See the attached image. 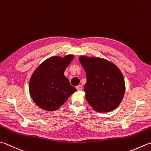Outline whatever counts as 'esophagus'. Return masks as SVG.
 Masks as SVG:
<instances>
[{"label":"esophagus","instance_id":"obj_1","mask_svg":"<svg viewBox=\"0 0 151 151\" xmlns=\"http://www.w3.org/2000/svg\"><path fill=\"white\" fill-rule=\"evenodd\" d=\"M76 89H77V90H81L82 89V85H78L77 86H76Z\"/></svg>","mask_w":151,"mask_h":151}]
</instances>
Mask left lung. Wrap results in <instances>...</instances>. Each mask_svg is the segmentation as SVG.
Listing matches in <instances>:
<instances>
[{
    "label": "left lung",
    "instance_id": "8db88e82",
    "mask_svg": "<svg viewBox=\"0 0 151 151\" xmlns=\"http://www.w3.org/2000/svg\"><path fill=\"white\" fill-rule=\"evenodd\" d=\"M80 61L86 73L84 90L89 104L99 113L116 109L125 92L124 79L119 68L102 58L82 56Z\"/></svg>",
    "mask_w": 151,
    "mask_h": 151
}]
</instances>
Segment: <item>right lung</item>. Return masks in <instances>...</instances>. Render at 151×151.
<instances>
[{
    "mask_svg": "<svg viewBox=\"0 0 151 151\" xmlns=\"http://www.w3.org/2000/svg\"><path fill=\"white\" fill-rule=\"evenodd\" d=\"M73 55L50 58L38 67L29 82V92L35 103L46 111H55L76 91L64 75Z\"/></svg>",
    "mask_w": 151,
    "mask_h": 151,
    "instance_id": "right-lung-1",
    "label": "right lung"
}]
</instances>
